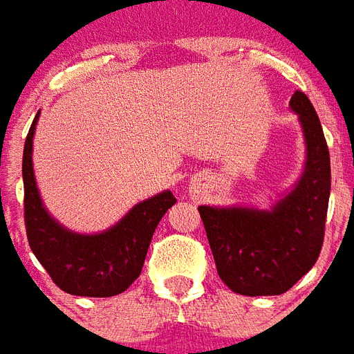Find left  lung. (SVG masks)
I'll use <instances>...</instances> for the list:
<instances>
[{"mask_svg": "<svg viewBox=\"0 0 354 354\" xmlns=\"http://www.w3.org/2000/svg\"><path fill=\"white\" fill-rule=\"evenodd\" d=\"M300 122L306 161L297 184L266 210L253 206H198L217 274L245 297H276L315 264L330 197V156L313 104L302 91L290 97Z\"/></svg>", "mask_w": 354, "mask_h": 354, "instance_id": "obj_1", "label": "left lung"}]
</instances>
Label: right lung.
Instances as JSON below:
<instances>
[{
	"label": "right lung",
	"mask_w": 354,
	"mask_h": 354,
	"mask_svg": "<svg viewBox=\"0 0 354 354\" xmlns=\"http://www.w3.org/2000/svg\"><path fill=\"white\" fill-rule=\"evenodd\" d=\"M41 111L24 144V219L33 255L52 281L75 297L106 298L124 292L138 276L161 217L176 198L161 191L140 201L101 232H75L46 210L33 174V137Z\"/></svg>",
	"instance_id": "1"
}]
</instances>
